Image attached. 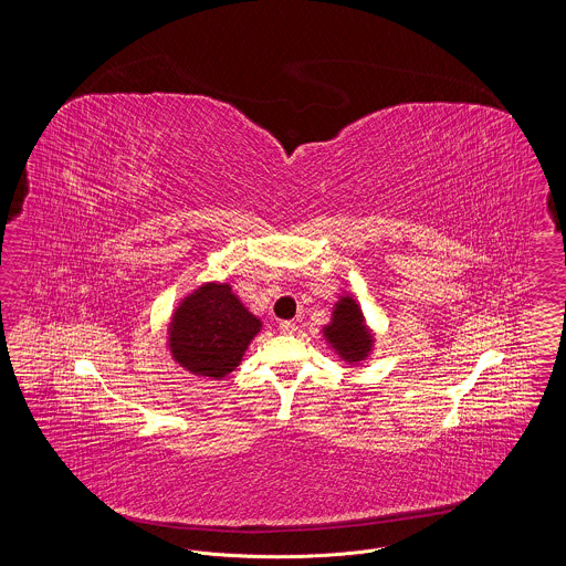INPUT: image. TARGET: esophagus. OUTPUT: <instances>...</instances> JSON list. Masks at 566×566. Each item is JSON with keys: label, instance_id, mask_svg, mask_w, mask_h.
Returning a JSON list of instances; mask_svg holds the SVG:
<instances>
[{"label": "esophagus", "instance_id": "obj_1", "mask_svg": "<svg viewBox=\"0 0 566 566\" xmlns=\"http://www.w3.org/2000/svg\"><path fill=\"white\" fill-rule=\"evenodd\" d=\"M280 331H282L284 335H291V333H295L296 331V323H293V321H282V323H280Z\"/></svg>", "mask_w": 566, "mask_h": 566}]
</instances>
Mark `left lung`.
<instances>
[{"mask_svg": "<svg viewBox=\"0 0 566 566\" xmlns=\"http://www.w3.org/2000/svg\"><path fill=\"white\" fill-rule=\"evenodd\" d=\"M324 335L326 342H331L335 352H339L348 363L363 360L374 344L371 333L363 321V312L350 296L339 298L333 312V323L324 326Z\"/></svg>", "mask_w": 566, "mask_h": 566, "instance_id": "8db88e82", "label": "left lung"}]
</instances>
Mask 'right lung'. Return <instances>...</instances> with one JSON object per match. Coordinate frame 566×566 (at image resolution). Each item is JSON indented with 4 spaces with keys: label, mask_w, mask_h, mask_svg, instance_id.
I'll list each match as a JSON object with an SVG mask.
<instances>
[{
    "label": "right lung",
    "mask_w": 566,
    "mask_h": 566,
    "mask_svg": "<svg viewBox=\"0 0 566 566\" xmlns=\"http://www.w3.org/2000/svg\"><path fill=\"white\" fill-rule=\"evenodd\" d=\"M261 323L254 318L229 284H206L187 296L169 326L174 358L197 376L231 374Z\"/></svg>",
    "instance_id": "add662e5"
}]
</instances>
